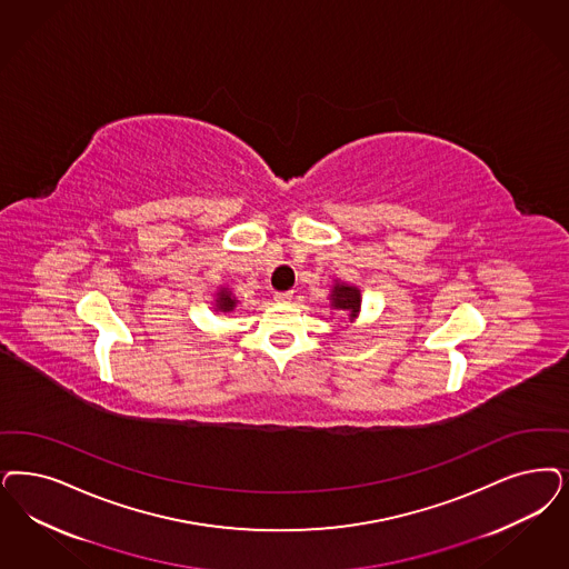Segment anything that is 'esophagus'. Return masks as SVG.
Wrapping results in <instances>:
<instances>
[{
    "mask_svg": "<svg viewBox=\"0 0 569 569\" xmlns=\"http://www.w3.org/2000/svg\"><path fill=\"white\" fill-rule=\"evenodd\" d=\"M274 302L277 305H290L292 302V292H274Z\"/></svg>",
    "mask_w": 569,
    "mask_h": 569,
    "instance_id": "1",
    "label": "esophagus"
}]
</instances>
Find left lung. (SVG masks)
Returning <instances> with one entry per match:
<instances>
[{
  "label": "left lung",
  "instance_id": "left-lung-1",
  "mask_svg": "<svg viewBox=\"0 0 569 569\" xmlns=\"http://www.w3.org/2000/svg\"><path fill=\"white\" fill-rule=\"evenodd\" d=\"M330 302H332V309L349 315V321H353L361 309V292H359V288L349 286L345 281H336L332 295H330Z\"/></svg>",
  "mask_w": 569,
  "mask_h": 569
}]
</instances>
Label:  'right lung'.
<instances>
[{
	"instance_id": "obj_1",
	"label": "right lung",
	"mask_w": 569,
	"mask_h": 569,
	"mask_svg": "<svg viewBox=\"0 0 569 569\" xmlns=\"http://www.w3.org/2000/svg\"><path fill=\"white\" fill-rule=\"evenodd\" d=\"M236 307V296H233V292H231L229 288H220V290L216 292L214 311H220V313H229V311H233Z\"/></svg>"
}]
</instances>
